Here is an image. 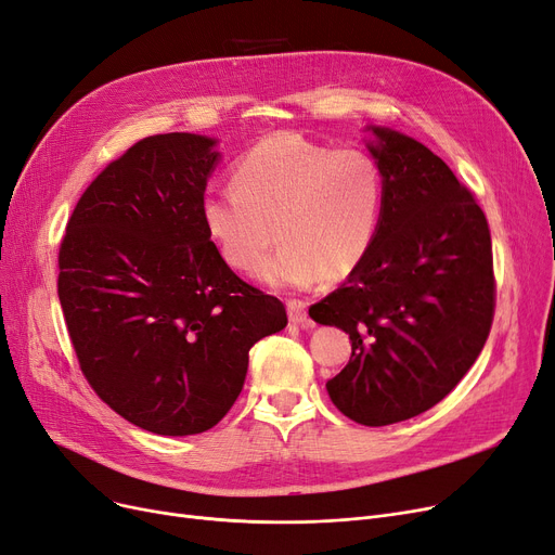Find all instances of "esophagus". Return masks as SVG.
<instances>
[{
    "instance_id": "obj_1",
    "label": "esophagus",
    "mask_w": 555,
    "mask_h": 555,
    "mask_svg": "<svg viewBox=\"0 0 555 555\" xmlns=\"http://www.w3.org/2000/svg\"><path fill=\"white\" fill-rule=\"evenodd\" d=\"M287 315H291V322H295L304 328L315 326V322H312L308 315V308L304 301H287Z\"/></svg>"
}]
</instances>
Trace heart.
<instances>
[{"instance_id":"heart-1","label":"heart","mask_w":555,"mask_h":555,"mask_svg":"<svg viewBox=\"0 0 555 555\" xmlns=\"http://www.w3.org/2000/svg\"><path fill=\"white\" fill-rule=\"evenodd\" d=\"M383 172L363 150H331L297 133L260 140L233 165V188L208 190L202 222L235 272L272 287L349 276L370 254L383 215Z\"/></svg>"}]
</instances>
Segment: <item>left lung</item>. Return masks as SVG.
<instances>
[{
    "mask_svg": "<svg viewBox=\"0 0 555 555\" xmlns=\"http://www.w3.org/2000/svg\"><path fill=\"white\" fill-rule=\"evenodd\" d=\"M372 131L380 227L365 260L310 318L349 333V363L326 383L337 411L388 426L428 411L469 372L490 335L496 283L472 190L415 138Z\"/></svg>",
    "mask_w": 555,
    "mask_h": 555,
    "instance_id": "left-lung-1",
    "label": "left lung"
}]
</instances>
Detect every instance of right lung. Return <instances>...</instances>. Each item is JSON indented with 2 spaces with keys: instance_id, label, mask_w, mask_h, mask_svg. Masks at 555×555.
<instances>
[{
  "instance_id": "1",
  "label": "right lung",
  "mask_w": 555,
  "mask_h": 555,
  "mask_svg": "<svg viewBox=\"0 0 555 555\" xmlns=\"http://www.w3.org/2000/svg\"><path fill=\"white\" fill-rule=\"evenodd\" d=\"M195 133L135 142L77 202L59 249V299L98 397L158 436H195L237 399L249 349L287 324L240 279L202 222L220 152Z\"/></svg>"
}]
</instances>
